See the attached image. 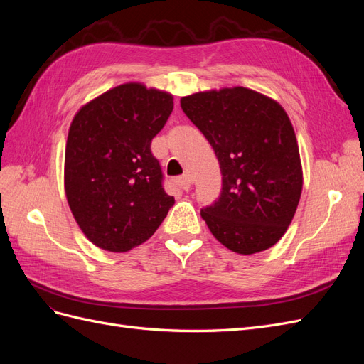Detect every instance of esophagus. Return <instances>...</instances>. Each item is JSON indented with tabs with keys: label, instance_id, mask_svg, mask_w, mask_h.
<instances>
[{
	"label": "esophagus",
	"instance_id": "34e87169",
	"mask_svg": "<svg viewBox=\"0 0 364 364\" xmlns=\"http://www.w3.org/2000/svg\"><path fill=\"white\" fill-rule=\"evenodd\" d=\"M176 185H178L181 190H183V191H188V190L191 188V185H193L191 176H188V174H183V176H181V178L176 179Z\"/></svg>",
	"mask_w": 364,
	"mask_h": 364
}]
</instances>
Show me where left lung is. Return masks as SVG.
Returning a JSON list of instances; mask_svg holds the SVG:
<instances>
[{"label":"left lung","instance_id":"1","mask_svg":"<svg viewBox=\"0 0 364 364\" xmlns=\"http://www.w3.org/2000/svg\"><path fill=\"white\" fill-rule=\"evenodd\" d=\"M182 111L214 149L222 193L200 211L229 250L250 255L277 245L302 193L299 147L279 103L247 87L197 92Z\"/></svg>","mask_w":364,"mask_h":364}]
</instances>
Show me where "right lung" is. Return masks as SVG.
Wrapping results in <instances>:
<instances>
[{
  "instance_id": "add662e5",
  "label": "right lung",
  "mask_w": 364,
  "mask_h": 364,
  "mask_svg": "<svg viewBox=\"0 0 364 364\" xmlns=\"http://www.w3.org/2000/svg\"><path fill=\"white\" fill-rule=\"evenodd\" d=\"M171 111V94L126 83L75 114L65 150V193L95 246L127 252L142 245L174 205L150 149Z\"/></svg>"
}]
</instances>
